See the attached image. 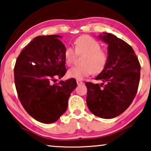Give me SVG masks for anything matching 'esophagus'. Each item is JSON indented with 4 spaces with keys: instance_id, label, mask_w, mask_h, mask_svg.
Returning a JSON list of instances; mask_svg holds the SVG:
<instances>
[{
    "instance_id": "esophagus-1",
    "label": "esophagus",
    "mask_w": 151,
    "mask_h": 151,
    "mask_svg": "<svg viewBox=\"0 0 151 151\" xmlns=\"http://www.w3.org/2000/svg\"><path fill=\"white\" fill-rule=\"evenodd\" d=\"M77 84H78V85H80V84H84V82H82V81H81V80H77Z\"/></svg>"
}]
</instances>
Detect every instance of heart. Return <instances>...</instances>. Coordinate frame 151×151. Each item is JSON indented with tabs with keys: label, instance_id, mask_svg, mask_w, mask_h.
I'll use <instances>...</instances> for the list:
<instances>
[{
	"label": "heart",
	"instance_id": "obj_1",
	"mask_svg": "<svg viewBox=\"0 0 151 151\" xmlns=\"http://www.w3.org/2000/svg\"><path fill=\"white\" fill-rule=\"evenodd\" d=\"M75 49L68 47L65 51V63L71 65L77 55H84L81 67H73L67 71L69 78L83 80L94 73H100L106 67L108 62V55L101 50V45L98 41L88 36H80L74 42Z\"/></svg>",
	"mask_w": 151,
	"mask_h": 151
}]
</instances>
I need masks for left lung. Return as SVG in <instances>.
<instances>
[{"instance_id": "1", "label": "left lung", "mask_w": 151, "mask_h": 151, "mask_svg": "<svg viewBox=\"0 0 151 151\" xmlns=\"http://www.w3.org/2000/svg\"><path fill=\"white\" fill-rule=\"evenodd\" d=\"M99 39L108 45V62L96 78L99 84L86 82V104L93 114L111 119L129 108L137 93L140 78V65L133 49L115 35L103 32Z\"/></svg>"}]
</instances>
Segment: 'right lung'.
<instances>
[{
    "label": "right lung",
    "mask_w": 151,
    "mask_h": 151,
    "mask_svg": "<svg viewBox=\"0 0 151 151\" xmlns=\"http://www.w3.org/2000/svg\"><path fill=\"white\" fill-rule=\"evenodd\" d=\"M62 38L59 35L34 38L20 52L14 67V81L22 106L44 124L55 122L65 113L70 95L77 86L74 78L53 84L67 71Z\"/></svg>",
    "instance_id": "right-lung-1"
}]
</instances>
